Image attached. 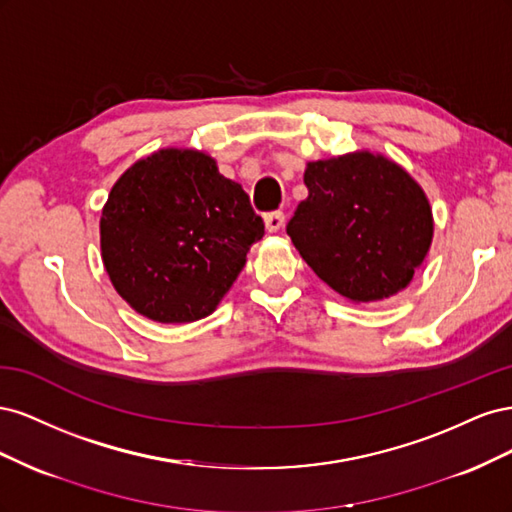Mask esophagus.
<instances>
[{
  "instance_id": "1",
  "label": "esophagus",
  "mask_w": 512,
  "mask_h": 512,
  "mask_svg": "<svg viewBox=\"0 0 512 512\" xmlns=\"http://www.w3.org/2000/svg\"><path fill=\"white\" fill-rule=\"evenodd\" d=\"M284 226V213L282 211H271L265 215V228L267 232H277Z\"/></svg>"
}]
</instances>
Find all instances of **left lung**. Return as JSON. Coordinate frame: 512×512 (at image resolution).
Returning a JSON list of instances; mask_svg holds the SVG:
<instances>
[{"instance_id":"8db88e82","label":"left lung","mask_w":512,"mask_h":512,"mask_svg":"<svg viewBox=\"0 0 512 512\" xmlns=\"http://www.w3.org/2000/svg\"><path fill=\"white\" fill-rule=\"evenodd\" d=\"M288 237L320 280L352 303L410 286L433 239L429 198L404 166L369 149L307 162Z\"/></svg>"}]
</instances>
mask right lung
<instances>
[{
  "instance_id": "right-lung-1",
  "label": "right lung",
  "mask_w": 512,
  "mask_h": 512,
  "mask_svg": "<svg viewBox=\"0 0 512 512\" xmlns=\"http://www.w3.org/2000/svg\"><path fill=\"white\" fill-rule=\"evenodd\" d=\"M262 235L241 185L209 153L185 147L136 160L100 215L108 280L136 314L162 324L213 314Z\"/></svg>"
}]
</instances>
